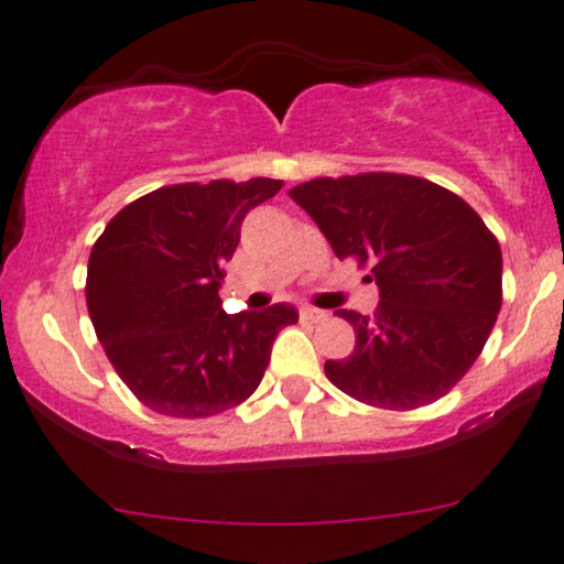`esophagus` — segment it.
Masks as SVG:
<instances>
[{"label":"esophagus","mask_w":564,"mask_h":564,"mask_svg":"<svg viewBox=\"0 0 564 564\" xmlns=\"http://www.w3.org/2000/svg\"><path fill=\"white\" fill-rule=\"evenodd\" d=\"M329 314L325 310H314V306H304L302 310V319L306 322H325Z\"/></svg>","instance_id":"obj_1"}]
</instances>
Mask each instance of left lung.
Masks as SVG:
<instances>
[{
  "label": "left lung",
  "mask_w": 564,
  "mask_h": 564,
  "mask_svg": "<svg viewBox=\"0 0 564 564\" xmlns=\"http://www.w3.org/2000/svg\"><path fill=\"white\" fill-rule=\"evenodd\" d=\"M337 258L371 262L373 314L325 373L352 400L412 410L441 400L482 352L502 299V254L475 208L446 187L394 172L319 177L289 191Z\"/></svg>",
  "instance_id": "obj_1"
}]
</instances>
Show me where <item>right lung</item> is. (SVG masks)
<instances>
[{
    "label": "right lung",
    "instance_id": "right-lung-1",
    "mask_svg": "<svg viewBox=\"0 0 564 564\" xmlns=\"http://www.w3.org/2000/svg\"><path fill=\"white\" fill-rule=\"evenodd\" d=\"M281 180L167 185L112 216L89 252L87 310L126 387L167 417L237 408L262 381L275 335L296 306L221 310V265L245 216Z\"/></svg>",
    "mask_w": 564,
    "mask_h": 564
}]
</instances>
